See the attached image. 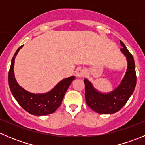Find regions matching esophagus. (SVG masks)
Returning <instances> with one entry per match:
<instances>
[{"mask_svg": "<svg viewBox=\"0 0 145 145\" xmlns=\"http://www.w3.org/2000/svg\"><path fill=\"white\" fill-rule=\"evenodd\" d=\"M76 76L79 77V78H81V77H83L85 75H86V71L83 69H79L76 71Z\"/></svg>", "mask_w": 145, "mask_h": 145, "instance_id": "34e87169", "label": "esophagus"}]
</instances>
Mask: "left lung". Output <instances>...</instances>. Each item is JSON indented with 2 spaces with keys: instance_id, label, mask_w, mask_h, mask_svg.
I'll return each instance as SVG.
<instances>
[{
  "instance_id": "8db88e82",
  "label": "left lung",
  "mask_w": 145,
  "mask_h": 145,
  "mask_svg": "<svg viewBox=\"0 0 145 145\" xmlns=\"http://www.w3.org/2000/svg\"><path fill=\"white\" fill-rule=\"evenodd\" d=\"M120 43L123 47L121 52L125 55L128 61V68L123 79L117 88L105 94L95 90L88 80H84L86 103L97 113L109 114L118 112L125 105L135 90L137 77L133 57L121 40Z\"/></svg>"
}]
</instances>
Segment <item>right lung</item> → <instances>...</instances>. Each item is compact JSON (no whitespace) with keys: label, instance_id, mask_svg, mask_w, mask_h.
<instances>
[{"label":"right lung","instance_id":"add662e5","mask_svg":"<svg viewBox=\"0 0 145 145\" xmlns=\"http://www.w3.org/2000/svg\"><path fill=\"white\" fill-rule=\"evenodd\" d=\"M22 46H20L14 53L8 74V82L12 94L19 105L31 114L43 116L53 113L62 104L64 95L75 77L64 78L52 90L44 94H33L27 91L17 83L13 69L14 58Z\"/></svg>","mask_w":145,"mask_h":145}]
</instances>
